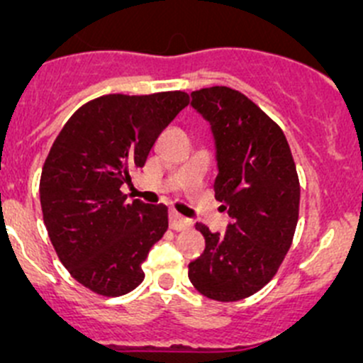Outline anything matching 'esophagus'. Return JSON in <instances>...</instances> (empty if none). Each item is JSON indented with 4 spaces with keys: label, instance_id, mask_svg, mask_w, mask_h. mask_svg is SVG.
Here are the masks:
<instances>
[{
    "label": "esophagus",
    "instance_id": "esophagus-1",
    "mask_svg": "<svg viewBox=\"0 0 363 363\" xmlns=\"http://www.w3.org/2000/svg\"><path fill=\"white\" fill-rule=\"evenodd\" d=\"M191 226V221L184 216H181L179 212H170V228L175 230V232H181V230H186Z\"/></svg>",
    "mask_w": 363,
    "mask_h": 363
}]
</instances>
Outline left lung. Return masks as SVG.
I'll use <instances>...</instances> for the list:
<instances>
[{
    "label": "left lung",
    "instance_id": "1",
    "mask_svg": "<svg viewBox=\"0 0 363 363\" xmlns=\"http://www.w3.org/2000/svg\"><path fill=\"white\" fill-rule=\"evenodd\" d=\"M191 107L211 123L216 200L232 223L225 235L202 223L205 250L188 277L203 296L237 302L262 290L283 263L298 221L300 184L283 130L247 96L226 86L193 91Z\"/></svg>",
    "mask_w": 363,
    "mask_h": 363
}]
</instances>
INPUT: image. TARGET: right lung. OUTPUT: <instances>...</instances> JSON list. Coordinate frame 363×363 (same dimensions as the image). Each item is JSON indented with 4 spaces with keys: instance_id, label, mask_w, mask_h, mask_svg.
<instances>
[{
    "instance_id": "obj_1",
    "label": "right lung",
    "mask_w": 363,
    "mask_h": 363,
    "mask_svg": "<svg viewBox=\"0 0 363 363\" xmlns=\"http://www.w3.org/2000/svg\"><path fill=\"white\" fill-rule=\"evenodd\" d=\"M189 96L182 91L105 94L79 108L50 147L40 203L50 242L73 279L104 296L130 294L168 228L167 205L126 202L121 186L147 161Z\"/></svg>"
}]
</instances>
